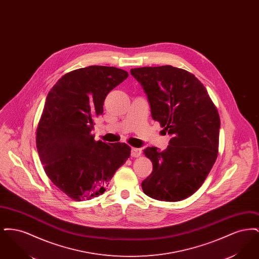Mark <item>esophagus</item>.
<instances>
[{
  "instance_id": "34e87169",
  "label": "esophagus",
  "mask_w": 259,
  "mask_h": 259,
  "mask_svg": "<svg viewBox=\"0 0 259 259\" xmlns=\"http://www.w3.org/2000/svg\"><path fill=\"white\" fill-rule=\"evenodd\" d=\"M142 154V149L141 148H132L131 149V155L133 157H139Z\"/></svg>"
}]
</instances>
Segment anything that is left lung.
Segmentation results:
<instances>
[{
	"label": "left lung",
	"instance_id": "1",
	"mask_svg": "<svg viewBox=\"0 0 259 259\" xmlns=\"http://www.w3.org/2000/svg\"><path fill=\"white\" fill-rule=\"evenodd\" d=\"M148 96L151 116L172 139L165 150L144 149L153 166L142 187L149 197L177 202L203 185L218 157L221 119L194 74L172 66L131 69Z\"/></svg>",
	"mask_w": 259,
	"mask_h": 259
}]
</instances>
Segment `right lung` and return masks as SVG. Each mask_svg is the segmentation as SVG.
Listing matches in <instances>:
<instances>
[{
	"instance_id": "1",
	"label": "right lung",
	"mask_w": 259,
	"mask_h": 259,
	"mask_svg": "<svg viewBox=\"0 0 259 259\" xmlns=\"http://www.w3.org/2000/svg\"><path fill=\"white\" fill-rule=\"evenodd\" d=\"M127 77L121 69L89 66L64 74L48 94L37 125V152L53 185L74 200L103 194L130 156L125 143L108 145L91 134L107 95Z\"/></svg>"
}]
</instances>
